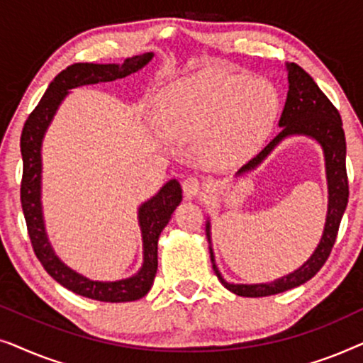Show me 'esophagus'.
<instances>
[{"label":"esophagus","mask_w":363,"mask_h":363,"mask_svg":"<svg viewBox=\"0 0 363 363\" xmlns=\"http://www.w3.org/2000/svg\"><path fill=\"white\" fill-rule=\"evenodd\" d=\"M183 193H185L186 200H193V198L200 196L201 193V182L196 177H188L183 182Z\"/></svg>","instance_id":"1"}]
</instances>
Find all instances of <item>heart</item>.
<instances>
[{
	"mask_svg": "<svg viewBox=\"0 0 363 363\" xmlns=\"http://www.w3.org/2000/svg\"><path fill=\"white\" fill-rule=\"evenodd\" d=\"M155 107L172 137L198 140L203 162L225 167L245 160L267 137L279 113V94L261 77L201 72L168 82Z\"/></svg>",
	"mask_w": 363,
	"mask_h": 363,
	"instance_id": "obj_1",
	"label": "heart"
}]
</instances>
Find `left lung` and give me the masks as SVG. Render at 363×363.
Segmentation results:
<instances>
[{
	"label": "left lung",
	"instance_id": "obj_1",
	"mask_svg": "<svg viewBox=\"0 0 363 363\" xmlns=\"http://www.w3.org/2000/svg\"><path fill=\"white\" fill-rule=\"evenodd\" d=\"M286 71L287 81H289V91H287L284 111H282L279 118L281 132L255 158H251L246 165H242L236 172L235 177H242L245 173L256 170L271 155L272 150L281 142H284L286 138H312V140L319 143L322 152H324L327 195H329L327 196L329 201H327L325 225L315 251L296 271L271 282L235 284V282H228L221 276L220 269H218L215 252H213L211 246V223L210 220H206V238L208 242H210V257L213 269H215L218 279L221 281V284L228 291L242 297H266L279 294V292L294 289V287L312 279L320 271V267L324 266V262L330 255L337 233H339L340 220L344 216L347 203H349V180H347L345 170L347 145L339 111L332 106V102L320 91L319 86L314 82V79L301 66H297L296 62H286Z\"/></svg>",
	"mask_w": 363,
	"mask_h": 363
}]
</instances>
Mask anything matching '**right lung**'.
Returning <instances> with one entry per match:
<instances>
[{
    "instance_id": "obj_1",
    "label": "right lung",
    "mask_w": 363,
    "mask_h": 363,
    "mask_svg": "<svg viewBox=\"0 0 363 363\" xmlns=\"http://www.w3.org/2000/svg\"><path fill=\"white\" fill-rule=\"evenodd\" d=\"M153 59V52L127 57L122 64L77 62L59 72L36 108L28 117L21 133L23 182L21 205L26 218L33 250L48 274L66 289L102 302H130L147 296L158 267V238L182 201V186L177 180L167 182L160 191L138 206V226L142 233L143 261L140 269L118 281H92L79 274L56 255L48 238L43 215V140L59 106L71 89L112 82L140 71Z\"/></svg>"
}]
</instances>
